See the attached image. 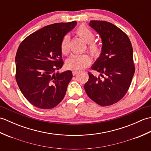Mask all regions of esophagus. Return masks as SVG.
Listing matches in <instances>:
<instances>
[{"label": "esophagus", "instance_id": "esophagus-1", "mask_svg": "<svg viewBox=\"0 0 151 151\" xmlns=\"http://www.w3.org/2000/svg\"><path fill=\"white\" fill-rule=\"evenodd\" d=\"M78 73V71H76V70H73V76H75L76 75H77Z\"/></svg>", "mask_w": 151, "mask_h": 151}]
</instances>
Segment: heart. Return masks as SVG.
Segmentation results:
<instances>
[{
  "instance_id": "1",
  "label": "heart",
  "mask_w": 151,
  "mask_h": 151,
  "mask_svg": "<svg viewBox=\"0 0 151 151\" xmlns=\"http://www.w3.org/2000/svg\"><path fill=\"white\" fill-rule=\"evenodd\" d=\"M76 34L88 43V50L95 59H98L102 53L101 45L94 41L95 33L90 28L84 24H82L76 30ZM61 52L64 55H68L70 52V39L69 36L65 35L63 37L60 44ZM91 62V57L88 54H73L67 60L65 65L69 70H78L87 67Z\"/></svg>"
}]
</instances>
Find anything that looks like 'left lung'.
I'll return each instance as SVG.
<instances>
[{"label": "left lung", "mask_w": 151, "mask_h": 151, "mask_svg": "<svg viewBox=\"0 0 151 151\" xmlns=\"http://www.w3.org/2000/svg\"><path fill=\"white\" fill-rule=\"evenodd\" d=\"M89 26L100 35L102 47L101 56L91 67L100 76L88 73L84 89L92 101L106 106L119 101L129 90L135 72L133 49L127 35L112 23L90 21Z\"/></svg>", "instance_id": "8db88e82"}]
</instances>
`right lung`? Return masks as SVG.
Listing matches in <instances>:
<instances>
[{"label": "right lung", "instance_id": "obj_1", "mask_svg": "<svg viewBox=\"0 0 151 151\" xmlns=\"http://www.w3.org/2000/svg\"><path fill=\"white\" fill-rule=\"evenodd\" d=\"M76 24L72 21L47 25L29 35L19 46L15 79L22 95L34 106L53 108L64 98L72 72L54 71L63 64L60 49L63 37Z\"/></svg>", "mask_w": 151, "mask_h": 151}]
</instances>
